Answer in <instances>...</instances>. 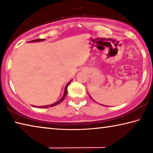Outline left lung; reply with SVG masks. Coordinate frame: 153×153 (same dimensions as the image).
Here are the masks:
<instances>
[{
    "label": "left lung",
    "instance_id": "8db88e82",
    "mask_svg": "<svg viewBox=\"0 0 153 153\" xmlns=\"http://www.w3.org/2000/svg\"><path fill=\"white\" fill-rule=\"evenodd\" d=\"M90 98H91V99H92V97H90ZM92 100H93V99H92Z\"/></svg>",
    "mask_w": 153,
    "mask_h": 153
}]
</instances>
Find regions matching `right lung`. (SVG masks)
Returning <instances> with one entry per match:
<instances>
[{
  "label": "right lung",
  "mask_w": 153,
  "mask_h": 153,
  "mask_svg": "<svg viewBox=\"0 0 153 153\" xmlns=\"http://www.w3.org/2000/svg\"><path fill=\"white\" fill-rule=\"evenodd\" d=\"M43 40H45V39H36V40H32V41H30V42H40V41H43ZM70 83H71V81H69L68 83H67V85H66V86H65V91H64V94H63V97H62V98H61L60 100H58L57 102L53 103V105H46V106H39V107H38V108H48V107H54V106H55V105H56L59 104V103H61V102L62 101H63V100L65 99V97H66V95H67V88H68L69 85L70 84ZM32 106H33V107H35V106H33V105H32Z\"/></svg>",
  "instance_id": "obj_1"
}]
</instances>
